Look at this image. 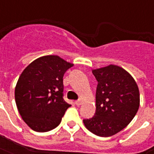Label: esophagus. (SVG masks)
<instances>
[{"label": "esophagus", "instance_id": "34e87169", "mask_svg": "<svg viewBox=\"0 0 154 154\" xmlns=\"http://www.w3.org/2000/svg\"><path fill=\"white\" fill-rule=\"evenodd\" d=\"M82 100H77L75 101V104H76L77 106H81V105H82Z\"/></svg>", "mask_w": 154, "mask_h": 154}]
</instances>
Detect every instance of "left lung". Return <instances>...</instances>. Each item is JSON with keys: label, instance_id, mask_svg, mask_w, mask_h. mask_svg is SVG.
Returning <instances> with one entry per match:
<instances>
[{"label": "left lung", "instance_id": "1", "mask_svg": "<svg viewBox=\"0 0 154 154\" xmlns=\"http://www.w3.org/2000/svg\"><path fill=\"white\" fill-rule=\"evenodd\" d=\"M92 73L98 82L97 110L92 118L83 119L84 125L96 135L112 136L135 116L140 103L139 87L127 71L114 64L93 69Z\"/></svg>", "mask_w": 154, "mask_h": 154}]
</instances>
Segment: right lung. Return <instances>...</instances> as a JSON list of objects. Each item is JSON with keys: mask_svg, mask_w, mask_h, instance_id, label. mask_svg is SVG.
Instances as JSON below:
<instances>
[{"mask_svg": "<svg viewBox=\"0 0 154 154\" xmlns=\"http://www.w3.org/2000/svg\"><path fill=\"white\" fill-rule=\"evenodd\" d=\"M73 63L46 55L25 67L15 89V103L25 124L37 132L56 128L70 104L63 98V75Z\"/></svg>", "mask_w": 154, "mask_h": 154, "instance_id": "1", "label": "right lung"}]
</instances>
